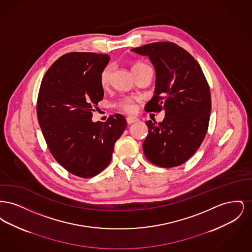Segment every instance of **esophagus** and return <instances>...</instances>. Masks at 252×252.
Instances as JSON below:
<instances>
[{
	"label": "esophagus",
	"instance_id": "esophagus-1",
	"mask_svg": "<svg viewBox=\"0 0 252 252\" xmlns=\"http://www.w3.org/2000/svg\"><path fill=\"white\" fill-rule=\"evenodd\" d=\"M139 119L138 118H136V117H132V116H129V117H127L126 118V122H127V124H133V123H135V122H138Z\"/></svg>",
	"mask_w": 252,
	"mask_h": 252
}]
</instances>
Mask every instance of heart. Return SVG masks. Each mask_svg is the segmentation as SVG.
<instances>
[{
	"label": "heart",
	"instance_id": "heart-1",
	"mask_svg": "<svg viewBox=\"0 0 252 252\" xmlns=\"http://www.w3.org/2000/svg\"><path fill=\"white\" fill-rule=\"evenodd\" d=\"M144 65H146V64L141 63V62L136 63L133 66L132 70L136 69V68H139V67H142ZM110 76H111V66L108 65V66H106L100 73V83L102 85V87H104V88L108 87L109 82H110ZM117 107L121 108L122 110L126 111V112H128V113L134 112L135 109H136V106H135L134 102L132 101L130 98L122 99L117 103Z\"/></svg>",
	"mask_w": 252,
	"mask_h": 252
}]
</instances>
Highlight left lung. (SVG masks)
Wrapping results in <instances>:
<instances>
[{"label":"left lung","instance_id":"1","mask_svg":"<svg viewBox=\"0 0 252 252\" xmlns=\"http://www.w3.org/2000/svg\"><path fill=\"white\" fill-rule=\"evenodd\" d=\"M131 51L147 56L156 70L155 95L144 110H165L162 122L145 123L144 155L159 167L179 166L195 153L208 130L212 99L207 79L192 55L174 42H153Z\"/></svg>","mask_w":252,"mask_h":252}]
</instances>
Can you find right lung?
I'll return each mask as SVG.
<instances>
[{"mask_svg": "<svg viewBox=\"0 0 252 252\" xmlns=\"http://www.w3.org/2000/svg\"><path fill=\"white\" fill-rule=\"evenodd\" d=\"M108 55L72 52L54 62L41 81L36 114L51 154L79 178H93L108 166L114 144L126 127L121 114L92 121L103 99L100 73Z\"/></svg>", "mask_w": 252, "mask_h": 252, "instance_id": "right-lung-1", "label": "right lung"}]
</instances>
